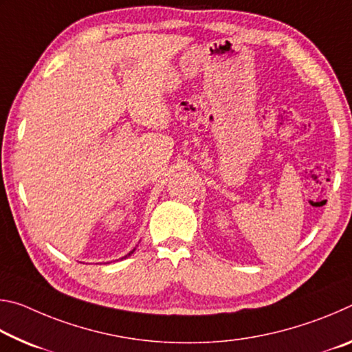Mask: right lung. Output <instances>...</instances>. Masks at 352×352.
Returning a JSON list of instances; mask_svg holds the SVG:
<instances>
[{"label":"right lung","mask_w":352,"mask_h":352,"mask_svg":"<svg viewBox=\"0 0 352 352\" xmlns=\"http://www.w3.org/2000/svg\"><path fill=\"white\" fill-rule=\"evenodd\" d=\"M133 252H135V248H133V250H132V252H129V253H127V254H126V256H124V258H127V256H130V254H132V253H133ZM124 258H121V259H124Z\"/></svg>","instance_id":"add662e5"}]
</instances>
